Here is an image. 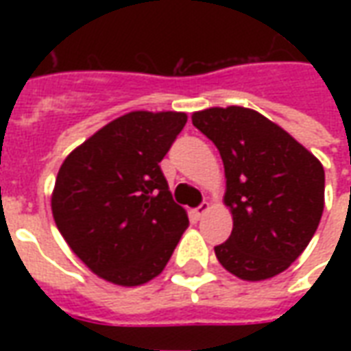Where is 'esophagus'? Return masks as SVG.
Wrapping results in <instances>:
<instances>
[{
	"mask_svg": "<svg viewBox=\"0 0 351 351\" xmlns=\"http://www.w3.org/2000/svg\"><path fill=\"white\" fill-rule=\"evenodd\" d=\"M208 208H210V205H208V203H201V205L197 206V208H195V210H193V216H195V218H203V216H205V213L206 210H208Z\"/></svg>",
	"mask_w": 351,
	"mask_h": 351,
	"instance_id": "34e87169",
	"label": "esophagus"
}]
</instances>
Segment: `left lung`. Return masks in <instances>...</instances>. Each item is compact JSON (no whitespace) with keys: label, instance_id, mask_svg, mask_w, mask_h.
Returning a JSON list of instances; mask_svg holds the SVG:
<instances>
[{"label":"left lung","instance_id":"left-lung-1","mask_svg":"<svg viewBox=\"0 0 351 351\" xmlns=\"http://www.w3.org/2000/svg\"><path fill=\"white\" fill-rule=\"evenodd\" d=\"M191 122L220 150L233 231L214 246L243 280L286 271L314 237L324 213L322 163L289 133L252 108H206Z\"/></svg>","mask_w":351,"mask_h":351}]
</instances>
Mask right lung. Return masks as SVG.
<instances>
[{
    "mask_svg": "<svg viewBox=\"0 0 351 351\" xmlns=\"http://www.w3.org/2000/svg\"><path fill=\"white\" fill-rule=\"evenodd\" d=\"M186 120L184 112L120 116L73 150L58 171L54 221L101 278L118 286L152 280L190 226L160 167Z\"/></svg>",
    "mask_w": 351,
    "mask_h": 351,
    "instance_id": "right-lung-1",
    "label": "right lung"
}]
</instances>
